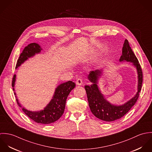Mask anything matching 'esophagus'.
<instances>
[{
  "mask_svg": "<svg viewBox=\"0 0 152 152\" xmlns=\"http://www.w3.org/2000/svg\"><path fill=\"white\" fill-rule=\"evenodd\" d=\"M76 84L78 86H82V84H83V80L81 78H78L76 80Z\"/></svg>",
  "mask_w": 152,
  "mask_h": 152,
  "instance_id": "34e87169",
  "label": "esophagus"
}]
</instances>
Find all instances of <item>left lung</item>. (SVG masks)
Masks as SVG:
<instances>
[{
    "mask_svg": "<svg viewBox=\"0 0 152 152\" xmlns=\"http://www.w3.org/2000/svg\"><path fill=\"white\" fill-rule=\"evenodd\" d=\"M120 61H126L133 63L137 71L138 74V91L136 95L128 102L121 106L111 105L105 100L103 95L99 91L97 86L98 76L101 71L99 70L92 71L88 75L89 80L92 83L90 86H86L89 107L92 113L99 119L106 122H112L121 118L127 113L136 102L139 92L141 91L143 82V72L139 61L133 52L129 42L125 40L122 48V54L119 59Z\"/></svg>",
    "mask_w": 152,
    "mask_h": 152,
    "instance_id": "obj_1",
    "label": "left lung"
}]
</instances>
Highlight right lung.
Instances as JSON below:
<instances>
[{
  "label": "right lung",
  "mask_w": 152,
  "mask_h": 152,
  "mask_svg": "<svg viewBox=\"0 0 152 152\" xmlns=\"http://www.w3.org/2000/svg\"><path fill=\"white\" fill-rule=\"evenodd\" d=\"M42 48L38 44L36 43L29 44L23 49L22 53L18 60L16 68L21 65L28 58L33 56L36 53L40 52ZM16 79V75H14L12 79V87H14ZM75 87V84L68 81L60 84L57 87L53 98L48 105L39 112H31L22 108L24 113L34 122L42 124H49L53 123L60 119L63 115L65 107V102L68 95L72 89ZM14 90V88H13ZM16 95V94H15ZM17 103L20 107H22L18 99Z\"/></svg>",
  "instance_id": "add662e5"
}]
</instances>
